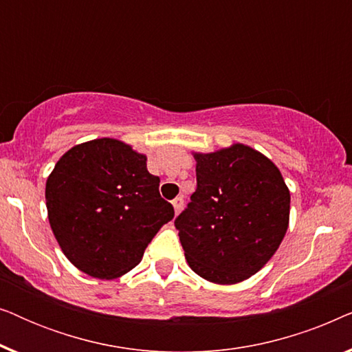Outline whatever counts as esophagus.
<instances>
[{"mask_svg": "<svg viewBox=\"0 0 352 352\" xmlns=\"http://www.w3.org/2000/svg\"><path fill=\"white\" fill-rule=\"evenodd\" d=\"M173 206H175V213L179 214L181 210L184 208V199H182V197H176V199L173 200Z\"/></svg>", "mask_w": 352, "mask_h": 352, "instance_id": "34e87169", "label": "esophagus"}]
</instances>
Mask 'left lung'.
Wrapping results in <instances>:
<instances>
[{
    "mask_svg": "<svg viewBox=\"0 0 352 352\" xmlns=\"http://www.w3.org/2000/svg\"><path fill=\"white\" fill-rule=\"evenodd\" d=\"M194 157L197 189L175 219L186 259L206 280L242 282L285 237L290 192L278 168L243 144Z\"/></svg>",
    "mask_w": 352,
    "mask_h": 352,
    "instance_id": "8db88e82",
    "label": "left lung"
}]
</instances>
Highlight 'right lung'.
Here are the masks:
<instances>
[{"instance_id": "obj_1", "label": "right lung", "mask_w": 352, "mask_h": 352, "mask_svg": "<svg viewBox=\"0 0 352 352\" xmlns=\"http://www.w3.org/2000/svg\"><path fill=\"white\" fill-rule=\"evenodd\" d=\"M147 158L117 139L72 147L46 181L47 218L69 261L98 278L138 266L175 208L158 192Z\"/></svg>"}]
</instances>
